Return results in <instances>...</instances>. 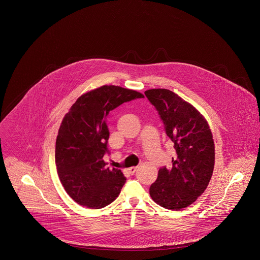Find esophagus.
I'll return each mask as SVG.
<instances>
[{"label":"esophagus","instance_id":"esophagus-1","mask_svg":"<svg viewBox=\"0 0 260 260\" xmlns=\"http://www.w3.org/2000/svg\"><path fill=\"white\" fill-rule=\"evenodd\" d=\"M136 169H137V167H129V168L127 169V171H128V173H129L131 175H134L135 171H136Z\"/></svg>","mask_w":260,"mask_h":260}]
</instances>
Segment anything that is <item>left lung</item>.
I'll return each mask as SVG.
<instances>
[{
    "instance_id": "obj_1",
    "label": "left lung",
    "mask_w": 260,
    "mask_h": 260,
    "mask_svg": "<svg viewBox=\"0 0 260 260\" xmlns=\"http://www.w3.org/2000/svg\"><path fill=\"white\" fill-rule=\"evenodd\" d=\"M144 93L175 149L172 167L158 170L150 196L159 206L177 211L192 204L207 187L215 165L213 135L198 109L172 91L151 89Z\"/></svg>"
}]
</instances>
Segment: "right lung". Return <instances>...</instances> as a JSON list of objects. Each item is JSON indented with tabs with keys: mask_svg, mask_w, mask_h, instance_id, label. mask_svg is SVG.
<instances>
[{
	"mask_svg": "<svg viewBox=\"0 0 260 260\" xmlns=\"http://www.w3.org/2000/svg\"><path fill=\"white\" fill-rule=\"evenodd\" d=\"M144 95L134 90L104 85L84 93L64 115L56 140L57 172L67 193L85 207L101 209L118 198L126 178L109 169L107 116L119 105Z\"/></svg>",
	"mask_w": 260,
	"mask_h": 260,
	"instance_id": "add662e5",
	"label": "right lung"
}]
</instances>
